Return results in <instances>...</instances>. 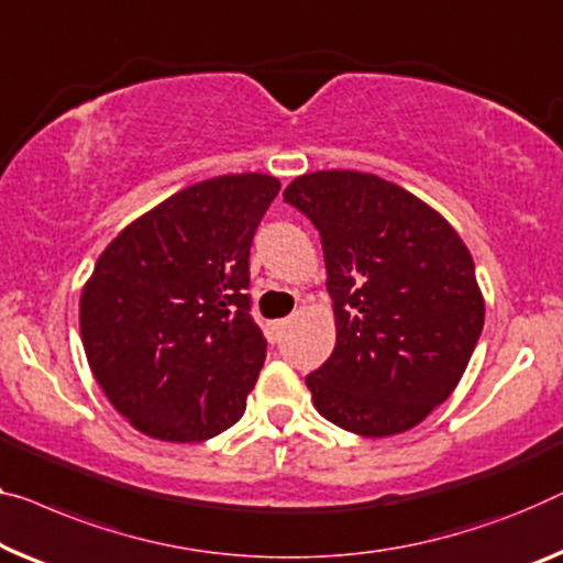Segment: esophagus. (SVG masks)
I'll list each match as a JSON object with an SVG mask.
<instances>
[{"mask_svg": "<svg viewBox=\"0 0 563 563\" xmlns=\"http://www.w3.org/2000/svg\"><path fill=\"white\" fill-rule=\"evenodd\" d=\"M288 325H290L288 318H283V321H275V323L271 325V339H273V341H280V339H283V333H285V329H288Z\"/></svg>", "mask_w": 563, "mask_h": 563, "instance_id": "34e87169", "label": "esophagus"}]
</instances>
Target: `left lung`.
I'll return each instance as SVG.
<instances>
[{
	"mask_svg": "<svg viewBox=\"0 0 563 563\" xmlns=\"http://www.w3.org/2000/svg\"><path fill=\"white\" fill-rule=\"evenodd\" d=\"M321 234L335 346L306 376L341 430L417 427L463 379L485 321L475 263L452 224L376 174H303L283 191Z\"/></svg>",
	"mask_w": 563,
	"mask_h": 563,
	"instance_id": "obj_1",
	"label": "left lung"
}]
</instances>
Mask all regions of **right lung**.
<instances>
[{
    "mask_svg": "<svg viewBox=\"0 0 563 563\" xmlns=\"http://www.w3.org/2000/svg\"><path fill=\"white\" fill-rule=\"evenodd\" d=\"M271 174L191 184L131 222L80 296V339L108 401L139 432L201 442L245 415L267 341L250 316V247Z\"/></svg>",
    "mask_w": 563,
    "mask_h": 563,
    "instance_id": "1",
    "label": "right lung"
}]
</instances>
